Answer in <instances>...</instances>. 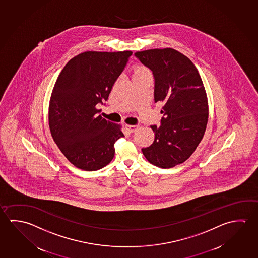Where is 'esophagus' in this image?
Returning a JSON list of instances; mask_svg holds the SVG:
<instances>
[{"label":"esophagus","instance_id":"obj_1","mask_svg":"<svg viewBox=\"0 0 258 258\" xmlns=\"http://www.w3.org/2000/svg\"><path fill=\"white\" fill-rule=\"evenodd\" d=\"M125 127H126V130H127L130 133H132V132H135V131L138 130L139 126H138V125H126Z\"/></svg>","mask_w":258,"mask_h":258}]
</instances>
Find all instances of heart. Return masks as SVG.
<instances>
[{"mask_svg":"<svg viewBox=\"0 0 258 258\" xmlns=\"http://www.w3.org/2000/svg\"><path fill=\"white\" fill-rule=\"evenodd\" d=\"M150 74L149 70L148 68L142 67V66H138L136 67L134 69V73H133V77H137V76H145V75H148Z\"/></svg>","mask_w":258,"mask_h":258,"instance_id":"heart-1","label":"heart"}]
</instances>
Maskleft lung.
<instances>
[{"mask_svg": "<svg viewBox=\"0 0 258 258\" xmlns=\"http://www.w3.org/2000/svg\"><path fill=\"white\" fill-rule=\"evenodd\" d=\"M155 79V102L164 103L160 126L151 125L155 140L142 148L152 165L171 168L187 160L203 140L207 126V95L197 68L173 48L135 53Z\"/></svg>", "mask_w": 258, "mask_h": 258, "instance_id": "1", "label": "left lung"}]
</instances>
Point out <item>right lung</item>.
Instances as JSON below:
<instances>
[{"instance_id":"obj_1","label":"right lung","mask_w":258,"mask_h":258,"mask_svg":"<svg viewBox=\"0 0 258 258\" xmlns=\"http://www.w3.org/2000/svg\"><path fill=\"white\" fill-rule=\"evenodd\" d=\"M131 51H87L70 60L51 94V135L70 163L85 171L102 169L112 160L120 127L99 115Z\"/></svg>"}]
</instances>
